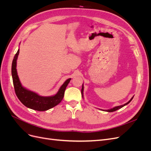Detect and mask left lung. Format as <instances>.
I'll list each match as a JSON object with an SVG mask.
<instances>
[{
    "instance_id": "1",
    "label": "left lung",
    "mask_w": 151,
    "mask_h": 151,
    "mask_svg": "<svg viewBox=\"0 0 151 151\" xmlns=\"http://www.w3.org/2000/svg\"><path fill=\"white\" fill-rule=\"evenodd\" d=\"M83 91H84V85H83V86H82V89H81V94H82V97H83V98H84V95H83ZM134 96L132 97L129 101H128L127 103H125V104H123V105H120V106H115V107H114V108H111V109H106V110H103V111H107V112H113V111H116V110H118V109H120V108H122V107H123L124 106H125V105H127V104H129L132 100V99H133V98H134ZM102 110V109H101Z\"/></svg>"
}]
</instances>
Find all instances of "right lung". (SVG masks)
<instances>
[{"mask_svg":"<svg viewBox=\"0 0 151 151\" xmlns=\"http://www.w3.org/2000/svg\"><path fill=\"white\" fill-rule=\"evenodd\" d=\"M19 53V49H18L12 63V77L13 84L14 87L15 93L19 101L25 106L37 111H46L57 106L61 102L64 96V93L68 84L69 83L71 78L67 79L57 94L51 96H42L33 91L27 89L22 86L19 77L17 75L16 65L18 55Z\"/></svg>","mask_w":151,"mask_h":151,"instance_id":"right-lung-1","label":"right lung"}]
</instances>
